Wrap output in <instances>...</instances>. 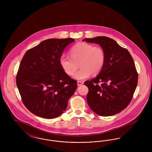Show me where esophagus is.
I'll return each instance as SVG.
<instances>
[{"label":"esophagus","instance_id":"esophagus-1","mask_svg":"<svg viewBox=\"0 0 152 152\" xmlns=\"http://www.w3.org/2000/svg\"><path fill=\"white\" fill-rule=\"evenodd\" d=\"M83 84H84L83 81H78L77 83V84L78 86H81V85H82Z\"/></svg>","mask_w":152,"mask_h":152}]
</instances>
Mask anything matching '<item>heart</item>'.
<instances>
[{"label":"heart","mask_w":152,"mask_h":152,"mask_svg":"<svg viewBox=\"0 0 152 152\" xmlns=\"http://www.w3.org/2000/svg\"><path fill=\"white\" fill-rule=\"evenodd\" d=\"M71 58L63 55L59 59V63L64 72L71 76L77 70L73 77L82 80L89 77L91 75H97L102 69L105 60V53L99 46L94 47L89 44L79 42L76 44L70 51Z\"/></svg>","instance_id":"b5f03b06"}]
</instances>
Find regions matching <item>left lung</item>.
<instances>
[{"instance_id": "1", "label": "left lung", "mask_w": 152, "mask_h": 152, "mask_svg": "<svg viewBox=\"0 0 152 152\" xmlns=\"http://www.w3.org/2000/svg\"><path fill=\"white\" fill-rule=\"evenodd\" d=\"M83 41L99 44L105 53L100 72L84 83L89 89V107L99 116L120 113L130 103L137 85L138 74L133 58L126 49L108 37L86 38Z\"/></svg>"}]
</instances>
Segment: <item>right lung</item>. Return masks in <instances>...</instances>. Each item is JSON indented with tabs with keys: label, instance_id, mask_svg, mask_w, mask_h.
Instances as JSON below:
<instances>
[{
	"label": "right lung",
	"instance_id": "add662e5",
	"mask_svg": "<svg viewBox=\"0 0 152 152\" xmlns=\"http://www.w3.org/2000/svg\"><path fill=\"white\" fill-rule=\"evenodd\" d=\"M72 38L49 39L27 51L16 76V85L26 107L44 118L60 116L77 88V82L59 63Z\"/></svg>",
	"mask_w": 152,
	"mask_h": 152
}]
</instances>
